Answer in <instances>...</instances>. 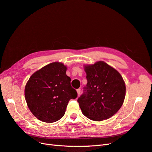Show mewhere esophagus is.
Instances as JSON below:
<instances>
[{"mask_svg": "<svg viewBox=\"0 0 152 152\" xmlns=\"http://www.w3.org/2000/svg\"><path fill=\"white\" fill-rule=\"evenodd\" d=\"M76 91H77V95H80V94H81V89L80 88H78V89H77L76 90Z\"/></svg>", "mask_w": 152, "mask_h": 152, "instance_id": "34e87169", "label": "esophagus"}]
</instances>
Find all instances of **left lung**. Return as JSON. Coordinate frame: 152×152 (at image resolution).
Segmentation results:
<instances>
[{
  "label": "left lung",
  "mask_w": 152,
  "mask_h": 152,
  "mask_svg": "<svg viewBox=\"0 0 152 152\" xmlns=\"http://www.w3.org/2000/svg\"><path fill=\"white\" fill-rule=\"evenodd\" d=\"M87 84L77 99L83 114L101 121L113 116L122 106L125 85L120 74L102 61L85 66Z\"/></svg>",
  "instance_id": "obj_1"
}]
</instances>
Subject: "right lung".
I'll use <instances>...</instances> for the list:
<instances>
[{
    "instance_id": "1",
    "label": "right lung",
    "mask_w": 152,
    "mask_h": 152,
    "mask_svg": "<svg viewBox=\"0 0 152 152\" xmlns=\"http://www.w3.org/2000/svg\"><path fill=\"white\" fill-rule=\"evenodd\" d=\"M66 69L62 63H51L34 73L25 86L29 110L42 122L52 123L62 118L70 99L77 97Z\"/></svg>"
}]
</instances>
